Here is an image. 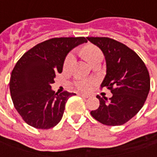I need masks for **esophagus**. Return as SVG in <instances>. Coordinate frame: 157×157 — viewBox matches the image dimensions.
Segmentation results:
<instances>
[{"instance_id":"esophagus-1","label":"esophagus","mask_w":157,"mask_h":157,"mask_svg":"<svg viewBox=\"0 0 157 157\" xmlns=\"http://www.w3.org/2000/svg\"><path fill=\"white\" fill-rule=\"evenodd\" d=\"M78 95L82 97L83 98H90V96L89 95H86V94H82V93H78Z\"/></svg>"}]
</instances>
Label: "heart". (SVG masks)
<instances>
[{
	"label": "heart",
	"mask_w": 157,
	"mask_h": 157,
	"mask_svg": "<svg viewBox=\"0 0 157 157\" xmlns=\"http://www.w3.org/2000/svg\"><path fill=\"white\" fill-rule=\"evenodd\" d=\"M82 54L85 56L86 59L87 60L89 64L94 59L98 56V55H102V53L100 51L98 47H96L94 45H87L86 46L85 48H83L82 50ZM75 59L74 55L71 53L69 54L64 62V68L68 69L71 65L73 61ZM95 83L94 80L92 79H84V78H79L76 79L75 82H74V86L76 89H78L79 91H82V92H88L90 91V89L92 88V86Z\"/></svg>",
	"instance_id": "obj_1"
}]
</instances>
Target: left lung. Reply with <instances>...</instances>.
<instances>
[{
  "label": "left lung",
  "mask_w": 157,
  "mask_h": 157,
  "mask_svg": "<svg viewBox=\"0 0 157 157\" xmlns=\"http://www.w3.org/2000/svg\"><path fill=\"white\" fill-rule=\"evenodd\" d=\"M104 55L106 75L101 86L111 90L112 98H97L98 109L91 115L102 124L122 125L141 109L150 91V75L145 63L131 48L105 37L86 38Z\"/></svg>",
  "instance_id": "obj_1"
}]
</instances>
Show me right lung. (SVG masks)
<instances>
[{"mask_svg":"<svg viewBox=\"0 0 157 157\" xmlns=\"http://www.w3.org/2000/svg\"><path fill=\"white\" fill-rule=\"evenodd\" d=\"M84 43H87L84 37L54 38L29 49L17 62L10 92L15 109L28 124L48 129L61 120L65 103L75 93H55L51 84L62 72L69 52Z\"/></svg>","mask_w":157,"mask_h":157,"instance_id":"add662e5","label":"right lung"}]
</instances>
